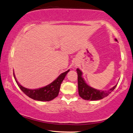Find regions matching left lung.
Masks as SVG:
<instances>
[{
	"instance_id": "1",
	"label": "left lung",
	"mask_w": 133,
	"mask_h": 133,
	"mask_svg": "<svg viewBox=\"0 0 133 133\" xmlns=\"http://www.w3.org/2000/svg\"><path fill=\"white\" fill-rule=\"evenodd\" d=\"M117 41V39H115ZM78 79V90L79 94L81 98L86 100H98L106 97L116 88V85L107 91H102L90 87L86 84L82 78V72L79 69H77Z\"/></svg>"
}]
</instances>
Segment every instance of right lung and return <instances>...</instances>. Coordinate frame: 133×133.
Instances as JSON below:
<instances>
[{"label":"right lung","instance_id":"right-lung-1","mask_svg":"<svg viewBox=\"0 0 133 133\" xmlns=\"http://www.w3.org/2000/svg\"><path fill=\"white\" fill-rule=\"evenodd\" d=\"M69 71V70L62 73L55 81H54L50 84L44 87H41L37 89H29L23 87L17 82L14 73V76L16 82H17L18 87H20L21 90L24 94H26L28 97L35 100L48 102L53 100L54 98L57 97L59 92L61 84L63 80L64 79L65 76Z\"/></svg>","mask_w":133,"mask_h":133}]
</instances>
